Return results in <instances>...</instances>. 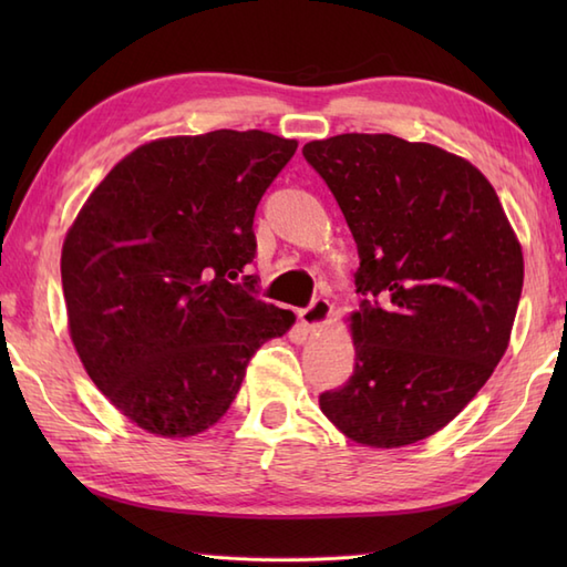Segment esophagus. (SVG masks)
<instances>
[{
    "instance_id": "obj_1",
    "label": "esophagus",
    "mask_w": 567,
    "mask_h": 567,
    "mask_svg": "<svg viewBox=\"0 0 567 567\" xmlns=\"http://www.w3.org/2000/svg\"><path fill=\"white\" fill-rule=\"evenodd\" d=\"M331 315L333 307L329 305V299L319 297L307 309L299 311V321H302L309 331H321L331 321Z\"/></svg>"
}]
</instances>
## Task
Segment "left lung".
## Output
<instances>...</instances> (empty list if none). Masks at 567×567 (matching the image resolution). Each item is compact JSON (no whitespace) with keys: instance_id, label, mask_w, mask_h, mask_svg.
<instances>
[{"instance_id":"left-lung-1","label":"left lung","mask_w":567,"mask_h":567,"mask_svg":"<svg viewBox=\"0 0 567 567\" xmlns=\"http://www.w3.org/2000/svg\"><path fill=\"white\" fill-rule=\"evenodd\" d=\"M358 244L348 317L355 370L323 416L370 449L449 426L507 351L524 285L522 244L473 163L392 134L309 141Z\"/></svg>"}]
</instances>
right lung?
Here are the masks:
<instances>
[{"label": "right lung", "mask_w": 567, "mask_h": 567, "mask_svg": "<svg viewBox=\"0 0 567 567\" xmlns=\"http://www.w3.org/2000/svg\"><path fill=\"white\" fill-rule=\"evenodd\" d=\"M295 151V138L258 128L155 138L118 161L70 224V339L131 424L163 439L207 431L252 353L292 329V311L258 299L244 272L258 202Z\"/></svg>", "instance_id": "1"}]
</instances>
